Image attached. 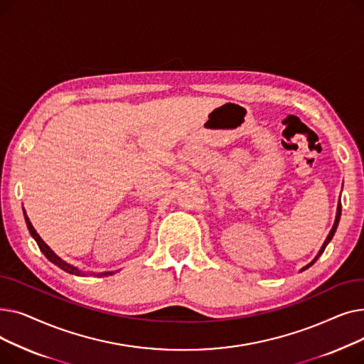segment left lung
<instances>
[{
    "label": "left lung",
    "mask_w": 364,
    "mask_h": 364,
    "mask_svg": "<svg viewBox=\"0 0 364 364\" xmlns=\"http://www.w3.org/2000/svg\"><path fill=\"white\" fill-rule=\"evenodd\" d=\"M339 218H341V200H339V203H338V209H336V218H335V223H333V227H332V230H331V233L328 235V237H326V240H324V243L321 245V247H320V251H318V254L316 255V258L310 262V264H307L305 267H302L301 269V272H304V270H307L309 267H311L317 259H318V257L323 254V251L326 250V246H328V243L332 240V237H333V235H335V232H336V228H338V224H339Z\"/></svg>",
    "instance_id": "obj_1"
}]
</instances>
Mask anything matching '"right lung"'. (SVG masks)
<instances>
[{
	"mask_svg": "<svg viewBox=\"0 0 364 364\" xmlns=\"http://www.w3.org/2000/svg\"><path fill=\"white\" fill-rule=\"evenodd\" d=\"M25 221H26V225H28V230H29V233H31V236L35 239V242L38 243V246H40V250H41V252L47 257V259L48 261H51L53 264H55L57 267H60L62 270H65L66 273H69V274H75V276H85V273L84 272H81V270H78L76 269V267H73V265H70V264H68L66 261H63L60 257H57L51 250H50V246L40 237V235L36 233V230L33 228V225L31 224V221H29V218H28V215H26V213H25ZM94 276H109V274H113L112 272H106V273H92Z\"/></svg>",
	"mask_w": 364,
	"mask_h": 364,
	"instance_id": "right-lung-1",
	"label": "right lung"
}]
</instances>
